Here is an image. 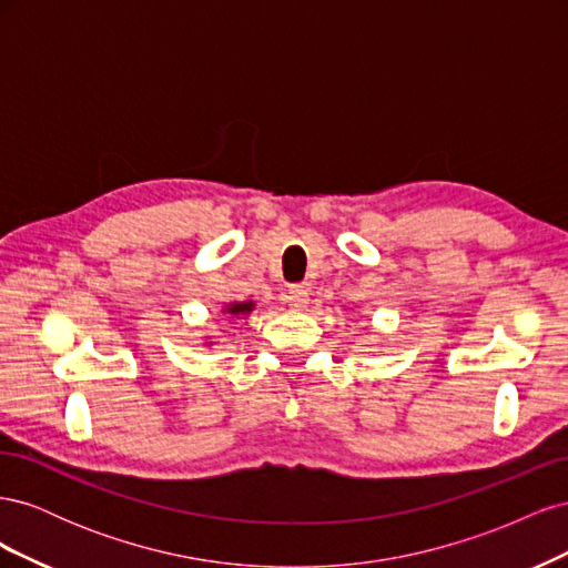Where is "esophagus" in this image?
Here are the masks:
<instances>
[{
	"label": "esophagus",
	"instance_id": "1",
	"mask_svg": "<svg viewBox=\"0 0 568 568\" xmlns=\"http://www.w3.org/2000/svg\"><path fill=\"white\" fill-rule=\"evenodd\" d=\"M286 303L291 307H296V311H303V307L311 303V294H307L305 286H291L286 291Z\"/></svg>",
	"mask_w": 568,
	"mask_h": 568
}]
</instances>
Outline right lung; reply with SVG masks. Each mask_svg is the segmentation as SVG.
I'll return each mask as SVG.
<instances>
[{
  "mask_svg": "<svg viewBox=\"0 0 568 568\" xmlns=\"http://www.w3.org/2000/svg\"><path fill=\"white\" fill-rule=\"evenodd\" d=\"M251 311H253V303L248 301V303H232V305H227L225 313H230V315H248Z\"/></svg>",
  "mask_w": 568,
  "mask_h": 568,
  "instance_id": "obj_1",
  "label": "right lung"
}]
</instances>
